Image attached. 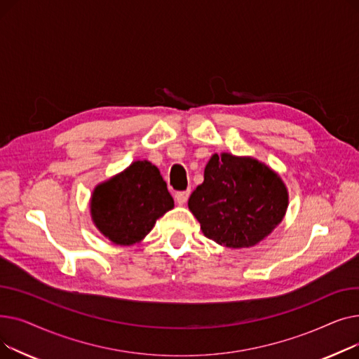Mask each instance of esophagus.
Here are the masks:
<instances>
[{
    "label": "esophagus",
    "instance_id": "obj_1",
    "mask_svg": "<svg viewBox=\"0 0 359 359\" xmlns=\"http://www.w3.org/2000/svg\"><path fill=\"white\" fill-rule=\"evenodd\" d=\"M175 198H176V202H177L179 205H184L186 201H187V198H189V191H186V192H177Z\"/></svg>",
    "mask_w": 359,
    "mask_h": 359
}]
</instances>
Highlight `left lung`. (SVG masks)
I'll use <instances>...</instances> for the list:
<instances>
[{
	"label": "left lung",
	"instance_id": "obj_1",
	"mask_svg": "<svg viewBox=\"0 0 359 359\" xmlns=\"http://www.w3.org/2000/svg\"><path fill=\"white\" fill-rule=\"evenodd\" d=\"M187 206L205 237L229 249L253 248L284 219L288 189L265 163L221 153L211 156Z\"/></svg>",
	"mask_w": 359,
	"mask_h": 359
}]
</instances>
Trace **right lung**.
<instances>
[{"instance_id": "add662e5", "label": "right lung", "mask_w": 359, "mask_h": 359, "mask_svg": "<svg viewBox=\"0 0 359 359\" xmlns=\"http://www.w3.org/2000/svg\"><path fill=\"white\" fill-rule=\"evenodd\" d=\"M173 206L160 170L148 160H137L94 187L90 215L96 229L113 244L132 246L141 243Z\"/></svg>"}]
</instances>
